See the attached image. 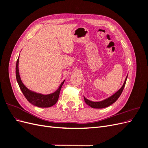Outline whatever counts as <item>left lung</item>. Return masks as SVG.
<instances>
[{"label": "left lung", "instance_id": "8db88e82", "mask_svg": "<svg viewBox=\"0 0 148 148\" xmlns=\"http://www.w3.org/2000/svg\"><path fill=\"white\" fill-rule=\"evenodd\" d=\"M128 77V75L127 76L126 78H125V80L124 82V83L123 84V86H122L119 90L118 91L116 92L115 94L112 96H111L110 97L107 98V99L101 101H99V102H93V101H91L88 99H87L86 97L84 96V99L85 102L87 105H88L89 106L91 107L92 108H95V109H102V108H105V107H108L110 105H112L118 99V98L120 97V96L122 94L123 88L125 86V83H126V81Z\"/></svg>", "mask_w": 148, "mask_h": 148}]
</instances>
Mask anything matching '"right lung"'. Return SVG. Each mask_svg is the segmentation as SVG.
I'll use <instances>...</instances> for the list:
<instances>
[{
	"mask_svg": "<svg viewBox=\"0 0 148 148\" xmlns=\"http://www.w3.org/2000/svg\"><path fill=\"white\" fill-rule=\"evenodd\" d=\"M18 62L19 57L18 58L16 64V78L21 91L23 92L26 99L31 104L39 107H50L56 104L58 101V99H59L61 88L65 80L60 84L59 88L54 92L49 94V95H42V94L41 93H37L30 90L28 88H26L23 82H22L19 73Z\"/></svg>",
	"mask_w": 148,
	"mask_h": 148,
	"instance_id": "1",
	"label": "right lung"
}]
</instances>
